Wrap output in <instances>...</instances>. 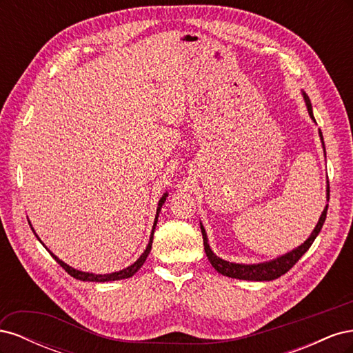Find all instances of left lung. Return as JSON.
Segmentation results:
<instances>
[{
    "label": "left lung",
    "instance_id": "8db88e82",
    "mask_svg": "<svg viewBox=\"0 0 353 353\" xmlns=\"http://www.w3.org/2000/svg\"><path fill=\"white\" fill-rule=\"evenodd\" d=\"M303 97H305V101H306V105H307L309 116H311L312 119L315 121L311 101H309V97L306 94H303ZM319 137H321L323 144H324V138H323L321 131H319ZM324 152H325V145H324ZM327 196L330 199V187L327 188ZM327 209H328V206H325L321 218H319V221L316 223L315 230L312 231L311 236H309V239L302 245H299L297 249L281 256V258H279V259L271 261V262H265V263H258V265H240V263H232V262H227V261L218 258V256L210 250L209 244H208L206 231L200 223V230H201V236H203V245H205V252H206L208 259L212 263L213 268H215L219 274L225 275V276H231V279L249 280V281H271V280L279 279V276L284 275L288 270H292L293 266L296 265V262L302 258V256L307 252L309 248H311L314 240L316 239L319 231H321V228L324 225L325 218H327Z\"/></svg>",
    "mask_w": 353,
    "mask_h": 353
}]
</instances>
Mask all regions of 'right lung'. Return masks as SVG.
I'll return each mask as SVG.
<instances>
[{
    "label": "right lung",
    "mask_w": 353,
    "mask_h": 353,
    "mask_svg": "<svg viewBox=\"0 0 353 353\" xmlns=\"http://www.w3.org/2000/svg\"><path fill=\"white\" fill-rule=\"evenodd\" d=\"M166 196L168 194H163V197L160 199V201H159V208H157V213H156V219H154V225H153V230H152V236H150V241H148V245L145 248V250H144V253L140 256V258L137 259V262H134L131 266H128V268H125V270H122V271H117V272H112V274H104V275H101V274H90V272H82V271H78V270H73L72 266H69V265H66L65 262L63 261H60L56 254H52L48 249V252H50V254L52 256V258L56 259V262L61 266L63 270H65L69 275H72L73 279H77V280H81V281H95V283H104V281H116V280H123V279H130V276H132L138 270L141 268V266L144 265V262H145V259H147V256H148V253H150V250H152V243H153V234H154V228H156V223H157V218H159V212H160V209H162V205L165 203V200H166ZM37 236V234H35ZM38 239V237H37ZM39 240V239H38ZM41 241V240H39ZM42 243V241H41Z\"/></svg>",
    "instance_id": "obj_1"
}]
</instances>
